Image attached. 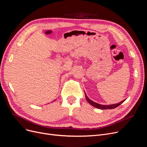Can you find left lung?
Listing matches in <instances>:
<instances>
[{"instance_id": "8db88e82", "label": "left lung", "mask_w": 147, "mask_h": 147, "mask_svg": "<svg viewBox=\"0 0 147 147\" xmlns=\"http://www.w3.org/2000/svg\"><path fill=\"white\" fill-rule=\"evenodd\" d=\"M85 97H86V100L88 101V103L91 105L92 106L96 107V108H98V109H115V107H117L118 106H119L121 103H123V102L125 101V100H123L122 101L119 102V103H116V104H113V105H100V104H98V103H95V102L92 101L91 100L89 99L88 96L86 95L85 92Z\"/></svg>"}]
</instances>
